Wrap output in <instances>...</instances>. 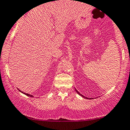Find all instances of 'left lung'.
<instances>
[{
  "label": "left lung",
  "mask_w": 130,
  "mask_h": 130,
  "mask_svg": "<svg viewBox=\"0 0 130 130\" xmlns=\"http://www.w3.org/2000/svg\"><path fill=\"white\" fill-rule=\"evenodd\" d=\"M76 92H77V94H79V95H82V97H83V98H85V99H89V98H86V97L83 96V95H82V94H80V93H79V92L78 91H77V90H76ZM90 99H92V98H90Z\"/></svg>",
  "instance_id": "obj_1"
}]
</instances>
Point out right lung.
Instances as JSON below:
<instances>
[{
  "mask_svg": "<svg viewBox=\"0 0 130 130\" xmlns=\"http://www.w3.org/2000/svg\"><path fill=\"white\" fill-rule=\"evenodd\" d=\"M18 89H19V88H18ZM19 91H20V90H19ZM20 92H22V93H23V94H25V95H27V96H29V97H32V98H33V95H31V94H27V93H25V92H22V91H20Z\"/></svg>",
  "mask_w": 130,
  "mask_h": 130,
  "instance_id": "1",
  "label": "right lung"
}]
</instances>
